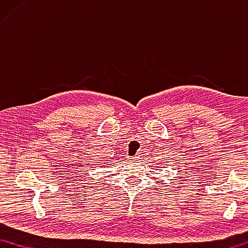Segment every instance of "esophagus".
I'll list each match as a JSON object with an SVG mask.
<instances>
[{"mask_svg":"<svg viewBox=\"0 0 248 248\" xmlns=\"http://www.w3.org/2000/svg\"><path fill=\"white\" fill-rule=\"evenodd\" d=\"M138 160H140V155H135L132 158V161H138Z\"/></svg>","mask_w":248,"mask_h":248,"instance_id":"1","label":"esophagus"}]
</instances>
